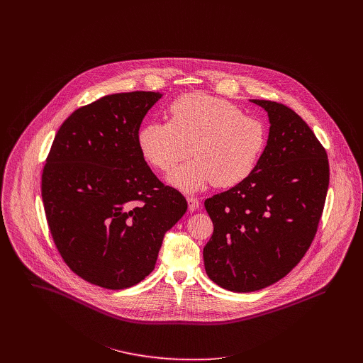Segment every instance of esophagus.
I'll return each mask as SVG.
<instances>
[{
  "instance_id": "34e87169",
  "label": "esophagus",
  "mask_w": 363,
  "mask_h": 363,
  "mask_svg": "<svg viewBox=\"0 0 363 363\" xmlns=\"http://www.w3.org/2000/svg\"><path fill=\"white\" fill-rule=\"evenodd\" d=\"M187 203H189V209L193 212V211H197L200 208V200L194 196H189L187 197Z\"/></svg>"
}]
</instances>
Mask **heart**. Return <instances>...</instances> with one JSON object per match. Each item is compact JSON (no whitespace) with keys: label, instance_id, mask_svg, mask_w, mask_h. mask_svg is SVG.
<instances>
[{"label":"heart","instance_id":"b5f03b06","mask_svg":"<svg viewBox=\"0 0 363 363\" xmlns=\"http://www.w3.org/2000/svg\"><path fill=\"white\" fill-rule=\"evenodd\" d=\"M267 145L265 124L223 99L194 94L170 107V121H152L138 133L143 156L162 172L173 170L172 186L194 193L213 183L232 187L256 169Z\"/></svg>","mask_w":363,"mask_h":363}]
</instances>
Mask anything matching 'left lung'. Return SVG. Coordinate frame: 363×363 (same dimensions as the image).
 Segmentation results:
<instances>
[{
  "mask_svg": "<svg viewBox=\"0 0 363 363\" xmlns=\"http://www.w3.org/2000/svg\"><path fill=\"white\" fill-rule=\"evenodd\" d=\"M250 102L268 114L265 150L246 180L204 203L213 223L206 272L232 292L259 291L292 271L311 247L330 182L311 127L284 104Z\"/></svg>",
  "mask_w": 363,
  "mask_h": 363,
  "instance_id": "left-lung-1",
  "label": "left lung"
}]
</instances>
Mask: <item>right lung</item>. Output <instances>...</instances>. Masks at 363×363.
I'll return each mask as SVG.
<instances>
[{
  "instance_id": "1",
  "label": "right lung",
  "mask_w": 363,
  "mask_h": 363,
  "mask_svg": "<svg viewBox=\"0 0 363 363\" xmlns=\"http://www.w3.org/2000/svg\"><path fill=\"white\" fill-rule=\"evenodd\" d=\"M159 92H127L75 110L60 127L42 174L52 240L67 265L106 289L155 268L164 233L187 201L147 164L138 131Z\"/></svg>"
}]
</instances>
